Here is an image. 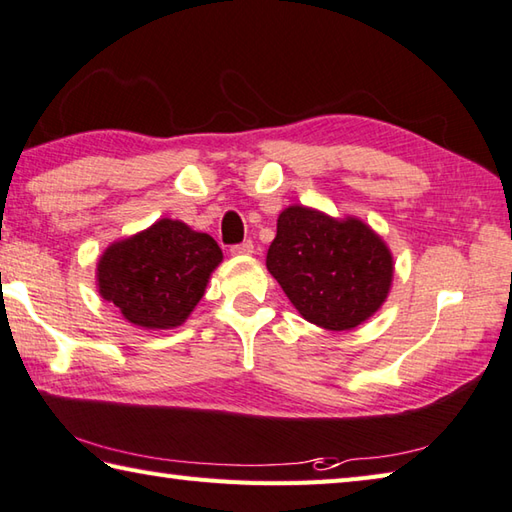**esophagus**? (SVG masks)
<instances>
[{
	"instance_id": "1",
	"label": "esophagus",
	"mask_w": 512,
	"mask_h": 512,
	"mask_svg": "<svg viewBox=\"0 0 512 512\" xmlns=\"http://www.w3.org/2000/svg\"><path fill=\"white\" fill-rule=\"evenodd\" d=\"M231 254H234V256H249V254H254L252 240H245V243L234 245V247H231Z\"/></svg>"
}]
</instances>
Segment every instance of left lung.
<instances>
[{
	"instance_id": "left-lung-1",
	"label": "left lung",
	"mask_w": 512,
	"mask_h": 512,
	"mask_svg": "<svg viewBox=\"0 0 512 512\" xmlns=\"http://www.w3.org/2000/svg\"><path fill=\"white\" fill-rule=\"evenodd\" d=\"M267 269L305 321L343 332L383 305L394 263L381 236L363 220H336L294 205L278 216Z\"/></svg>"
}]
</instances>
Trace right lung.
<instances>
[{"label": "right lung", "instance_id": "right-lung-1", "mask_svg": "<svg viewBox=\"0 0 512 512\" xmlns=\"http://www.w3.org/2000/svg\"><path fill=\"white\" fill-rule=\"evenodd\" d=\"M220 260L223 252L209 234L162 218L102 254L100 296L133 325L171 330L194 312Z\"/></svg>", "mask_w": 512, "mask_h": 512}]
</instances>
